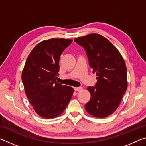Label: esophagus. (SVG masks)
I'll return each instance as SVG.
<instances>
[{
    "label": "esophagus",
    "instance_id": "34e87169",
    "mask_svg": "<svg viewBox=\"0 0 146 146\" xmlns=\"http://www.w3.org/2000/svg\"><path fill=\"white\" fill-rule=\"evenodd\" d=\"M74 90L76 91H80L82 90V87H78V88H74Z\"/></svg>",
    "mask_w": 146,
    "mask_h": 146
}]
</instances>
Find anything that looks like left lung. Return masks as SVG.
<instances>
[{
  "label": "left lung",
  "mask_w": 146,
  "mask_h": 146,
  "mask_svg": "<svg viewBox=\"0 0 146 146\" xmlns=\"http://www.w3.org/2000/svg\"><path fill=\"white\" fill-rule=\"evenodd\" d=\"M75 41L84 48L90 68L97 74L95 87L87 88L91 99L86 110L94 117H107L118 108L127 90L125 61L117 48L100 34H88Z\"/></svg>",
  "instance_id": "left-lung-1"
}]
</instances>
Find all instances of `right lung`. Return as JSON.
<instances>
[{
  "label": "right lung",
  "mask_w": 146,
  "mask_h": 146,
  "mask_svg": "<svg viewBox=\"0 0 146 146\" xmlns=\"http://www.w3.org/2000/svg\"><path fill=\"white\" fill-rule=\"evenodd\" d=\"M72 41L55 38L43 40L32 49L27 58L22 80L34 111L42 118L58 117L72 97L73 88L56 80L60 55Z\"/></svg>",
  "instance_id": "add662e5"
}]
</instances>
